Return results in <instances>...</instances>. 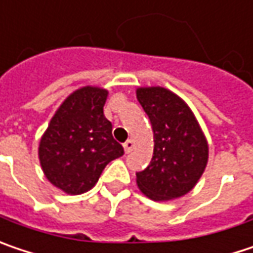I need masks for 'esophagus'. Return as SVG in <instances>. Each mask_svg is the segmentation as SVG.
Listing matches in <instances>:
<instances>
[{
	"mask_svg": "<svg viewBox=\"0 0 253 253\" xmlns=\"http://www.w3.org/2000/svg\"><path fill=\"white\" fill-rule=\"evenodd\" d=\"M123 146H125V152H126V153H130V152L133 150V147H134V141L131 140V139H128L127 141H125Z\"/></svg>",
	"mask_w": 253,
	"mask_h": 253,
	"instance_id": "esophagus-1",
	"label": "esophagus"
}]
</instances>
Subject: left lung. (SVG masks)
Listing matches in <instances>:
<instances>
[{
	"instance_id": "1",
	"label": "left lung",
	"mask_w": 253,
	"mask_h": 253,
	"mask_svg": "<svg viewBox=\"0 0 253 253\" xmlns=\"http://www.w3.org/2000/svg\"><path fill=\"white\" fill-rule=\"evenodd\" d=\"M149 116L155 149L149 166L137 171V186L153 201L186 195L201 179L208 163V143L185 101L163 87L137 90Z\"/></svg>"
}]
</instances>
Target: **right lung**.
Wrapping results in <instances>:
<instances>
[{
  "instance_id": "right-lung-1",
  "label": "right lung",
  "mask_w": 253,
  "mask_h": 253,
  "mask_svg": "<svg viewBox=\"0 0 253 253\" xmlns=\"http://www.w3.org/2000/svg\"><path fill=\"white\" fill-rule=\"evenodd\" d=\"M107 91L83 87L54 114L40 141V162L47 179L70 195H80L96 185L104 168L125 155L113 139L112 123L103 107Z\"/></svg>"
}]
</instances>
